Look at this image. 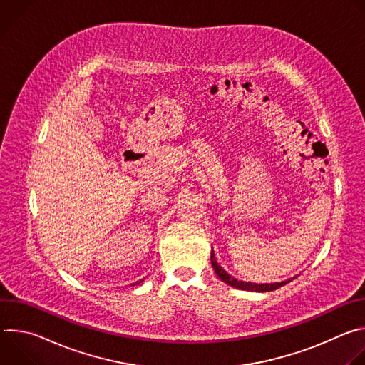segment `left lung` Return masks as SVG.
Listing matches in <instances>:
<instances>
[{
    "mask_svg": "<svg viewBox=\"0 0 365 365\" xmlns=\"http://www.w3.org/2000/svg\"><path fill=\"white\" fill-rule=\"evenodd\" d=\"M211 263H212V267L217 273V276L227 284L232 286V287H237V289H241V290H250V292H272V290H276L284 284H287L289 282L292 280H286V282H279V283H248V282H242V280H238L235 277H232L231 274H228L217 262L215 258V254L212 251L211 254Z\"/></svg>",
    "mask_w": 365,
    "mask_h": 365,
    "instance_id": "obj_1",
    "label": "left lung"
}]
</instances>
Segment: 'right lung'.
I'll return each instance as SVG.
<instances>
[{
    "label": "right lung",
    "instance_id": "1",
    "mask_svg": "<svg viewBox=\"0 0 365 365\" xmlns=\"http://www.w3.org/2000/svg\"><path fill=\"white\" fill-rule=\"evenodd\" d=\"M141 282H143V280H140V282H137V283H138V284H140V283H141Z\"/></svg>",
    "mask_w": 365,
    "mask_h": 365
}]
</instances>
